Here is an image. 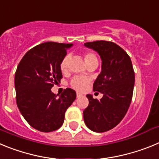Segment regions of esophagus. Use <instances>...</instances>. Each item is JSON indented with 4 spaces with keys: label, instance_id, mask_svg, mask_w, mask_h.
<instances>
[{
    "label": "esophagus",
    "instance_id": "esophagus-1",
    "mask_svg": "<svg viewBox=\"0 0 159 159\" xmlns=\"http://www.w3.org/2000/svg\"><path fill=\"white\" fill-rule=\"evenodd\" d=\"M81 95H82V94H81V93H79V92H77V93H76V96L77 97H80V96H81Z\"/></svg>",
    "mask_w": 159,
    "mask_h": 159
}]
</instances>
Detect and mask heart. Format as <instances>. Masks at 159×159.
I'll list each match as a JSON object with an SVG mask.
<instances>
[{"label":"heart","instance_id":"b5f03b06","mask_svg":"<svg viewBox=\"0 0 159 159\" xmlns=\"http://www.w3.org/2000/svg\"><path fill=\"white\" fill-rule=\"evenodd\" d=\"M84 57L87 65L91 64V63H98V58H97L95 53L92 52H86L84 53ZM68 64H69V57L66 56L63 58L60 64V70L62 72H66L67 71ZM89 84L90 79L82 76H75L71 80L70 85H71V88L77 90V91H84V89H86Z\"/></svg>","mask_w":159,"mask_h":159}]
</instances>
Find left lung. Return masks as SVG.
I'll return each instance as SVG.
<instances>
[{
  "label": "left lung",
  "mask_w": 159,
  "mask_h": 159,
  "mask_svg": "<svg viewBox=\"0 0 159 159\" xmlns=\"http://www.w3.org/2000/svg\"><path fill=\"white\" fill-rule=\"evenodd\" d=\"M84 45L96 51L102 59V71L93 90L103 96L99 100L87 95L89 104L84 111L87 127L101 133L116 127L127 114L133 95L134 71L130 57L116 43L96 40Z\"/></svg>",
  "instance_id": "left-lung-1"
}]
</instances>
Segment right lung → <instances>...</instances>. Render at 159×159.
Returning <instances> with one entry per match:
<instances>
[{
	"mask_svg": "<svg viewBox=\"0 0 159 159\" xmlns=\"http://www.w3.org/2000/svg\"><path fill=\"white\" fill-rule=\"evenodd\" d=\"M71 43L46 42L35 46L20 61L15 73L16 104L31 127L51 132L64 123L76 93L66 88L59 97L51 88L63 78L60 64Z\"/></svg>",
	"mask_w": 159,
	"mask_h": 159,
	"instance_id": "obj_1",
	"label": "right lung"
}]
</instances>
